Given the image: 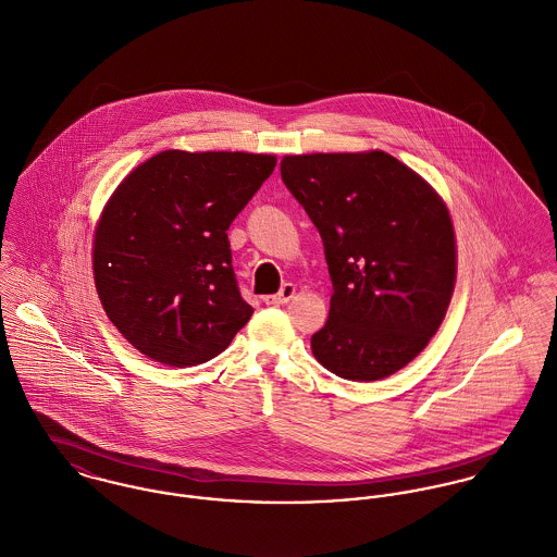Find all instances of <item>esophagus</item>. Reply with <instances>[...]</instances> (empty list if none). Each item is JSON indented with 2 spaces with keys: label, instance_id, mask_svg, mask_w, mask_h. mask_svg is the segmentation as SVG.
Returning a JSON list of instances; mask_svg holds the SVG:
<instances>
[{
  "label": "esophagus",
  "instance_id": "1",
  "mask_svg": "<svg viewBox=\"0 0 557 557\" xmlns=\"http://www.w3.org/2000/svg\"><path fill=\"white\" fill-rule=\"evenodd\" d=\"M294 294H296V285L285 283V285L281 287V292H278V294H274V296H265V298H263V302H265V305H285V302H289V300L294 298Z\"/></svg>",
  "mask_w": 557,
  "mask_h": 557
}]
</instances>
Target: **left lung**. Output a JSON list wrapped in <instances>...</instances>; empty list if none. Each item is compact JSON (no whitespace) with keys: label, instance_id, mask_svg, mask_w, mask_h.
Returning <instances> with one entry per match:
<instances>
[{"label":"left lung","instance_id":"8db88e82","mask_svg":"<svg viewBox=\"0 0 557 557\" xmlns=\"http://www.w3.org/2000/svg\"><path fill=\"white\" fill-rule=\"evenodd\" d=\"M281 177L318 227L332 278L313 356L351 382L397 373L426 347L453 298L457 246L446 203L382 150L285 157Z\"/></svg>","mask_w":557,"mask_h":557}]
</instances>
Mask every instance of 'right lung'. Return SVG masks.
<instances>
[{
    "instance_id": "1",
    "label": "right lung",
    "mask_w": 557,
    "mask_h": 557,
    "mask_svg": "<svg viewBox=\"0 0 557 557\" xmlns=\"http://www.w3.org/2000/svg\"><path fill=\"white\" fill-rule=\"evenodd\" d=\"M274 166L272 154L164 150L115 188L94 234V283L135 349L184 369L230 347L252 307L227 230Z\"/></svg>"
}]
</instances>
